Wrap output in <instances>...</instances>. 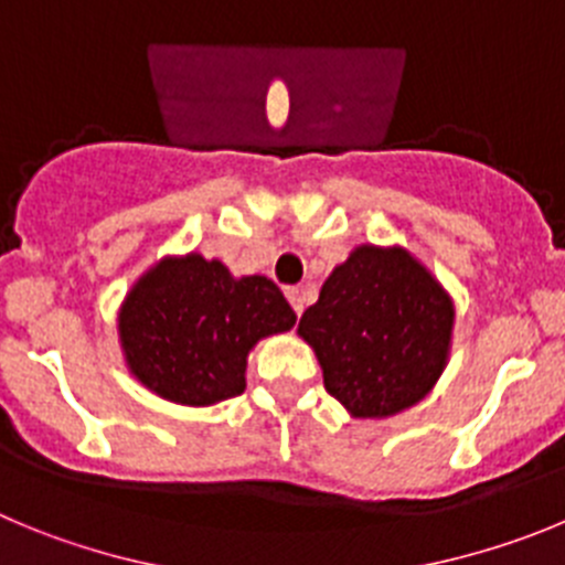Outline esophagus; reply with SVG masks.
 Instances as JSON below:
<instances>
[{"label":"esophagus","instance_id":"34e87169","mask_svg":"<svg viewBox=\"0 0 565 565\" xmlns=\"http://www.w3.org/2000/svg\"><path fill=\"white\" fill-rule=\"evenodd\" d=\"M287 298H289V303H292L295 315H301L303 312V295H301V289H298V287H287Z\"/></svg>","mask_w":565,"mask_h":565}]
</instances>
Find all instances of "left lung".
Wrapping results in <instances>:
<instances>
[{
    "mask_svg": "<svg viewBox=\"0 0 565 565\" xmlns=\"http://www.w3.org/2000/svg\"><path fill=\"white\" fill-rule=\"evenodd\" d=\"M454 303L405 250L363 245L334 267L298 334L318 354L323 385L354 416L419 403L447 363Z\"/></svg>",
    "mask_w": 565,
    "mask_h": 565,
    "instance_id": "obj_1",
    "label": "left lung"
}]
</instances>
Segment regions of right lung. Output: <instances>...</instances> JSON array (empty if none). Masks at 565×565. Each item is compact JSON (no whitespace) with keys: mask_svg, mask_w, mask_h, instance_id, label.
Returning a JSON list of instances; mask_svg holds the SVG:
<instances>
[{"mask_svg":"<svg viewBox=\"0 0 565 565\" xmlns=\"http://www.w3.org/2000/svg\"><path fill=\"white\" fill-rule=\"evenodd\" d=\"M295 312L264 276L233 278L222 262L166 258L120 309L126 363L146 388L180 405H213L245 391L247 352L292 329Z\"/></svg>","mask_w":565,"mask_h":565,"instance_id":"obj_1","label":"right lung"}]
</instances>
